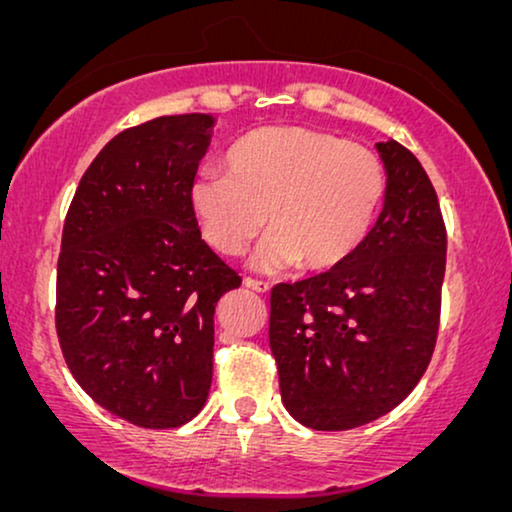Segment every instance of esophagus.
Masks as SVG:
<instances>
[{"instance_id": "1", "label": "esophagus", "mask_w": 512, "mask_h": 512, "mask_svg": "<svg viewBox=\"0 0 512 512\" xmlns=\"http://www.w3.org/2000/svg\"><path fill=\"white\" fill-rule=\"evenodd\" d=\"M244 286L256 293H268L270 291V284L268 282H261V279H254V277H244Z\"/></svg>"}]
</instances>
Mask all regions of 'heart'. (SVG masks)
Here are the masks:
<instances>
[{
  "label": "heart",
  "instance_id": "heart-1",
  "mask_svg": "<svg viewBox=\"0 0 512 512\" xmlns=\"http://www.w3.org/2000/svg\"><path fill=\"white\" fill-rule=\"evenodd\" d=\"M226 171L195 179L191 207L209 247L240 256L272 228L254 263L282 270H331L366 240L387 170L368 146L303 125H263L226 153Z\"/></svg>",
  "mask_w": 512,
  "mask_h": 512
}]
</instances>
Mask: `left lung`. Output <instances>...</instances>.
Returning a JSON list of instances; mask_svg holds the SVG:
<instances>
[{"instance_id": "8db88e82", "label": "left lung", "mask_w": 512, "mask_h": 512, "mask_svg": "<svg viewBox=\"0 0 512 512\" xmlns=\"http://www.w3.org/2000/svg\"><path fill=\"white\" fill-rule=\"evenodd\" d=\"M382 214L361 247L321 275L270 293V349L293 419L347 431L387 415L417 387L440 326L447 230L415 153L377 144Z\"/></svg>"}]
</instances>
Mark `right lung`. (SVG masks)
Wrapping results in <instances>:
<instances>
[{
  "label": "right lung",
  "mask_w": 512,
  "mask_h": 512,
  "mask_svg": "<svg viewBox=\"0 0 512 512\" xmlns=\"http://www.w3.org/2000/svg\"><path fill=\"white\" fill-rule=\"evenodd\" d=\"M212 125L181 114L118 132L83 172L62 228V356L97 405L144 429H174L202 410L216 303L242 284L191 207Z\"/></svg>",
  "instance_id": "obj_1"
}]
</instances>
